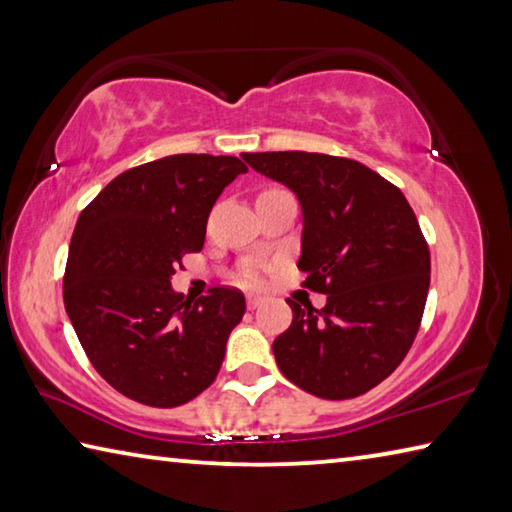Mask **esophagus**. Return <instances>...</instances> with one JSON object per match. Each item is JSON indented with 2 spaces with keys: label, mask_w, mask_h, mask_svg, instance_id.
Here are the masks:
<instances>
[{
  "label": "esophagus",
  "mask_w": 512,
  "mask_h": 512,
  "mask_svg": "<svg viewBox=\"0 0 512 512\" xmlns=\"http://www.w3.org/2000/svg\"><path fill=\"white\" fill-rule=\"evenodd\" d=\"M246 305H248V309H257L259 305H262V298H259V296H248L246 298Z\"/></svg>",
  "instance_id": "1"
}]
</instances>
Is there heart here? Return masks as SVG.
I'll use <instances>...</instances> for the list:
<instances>
[{"label": "heart", "mask_w": 512, "mask_h": 512, "mask_svg": "<svg viewBox=\"0 0 512 512\" xmlns=\"http://www.w3.org/2000/svg\"><path fill=\"white\" fill-rule=\"evenodd\" d=\"M266 192H275V189H266ZM262 192V194H266ZM237 282L244 284V287H257V284L264 282V266L257 262H248L237 271Z\"/></svg>", "instance_id": "b5f03b06"}]
</instances>
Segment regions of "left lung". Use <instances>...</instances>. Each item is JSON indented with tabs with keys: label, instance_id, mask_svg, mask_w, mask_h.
<instances>
[{
	"label": "left lung",
	"instance_id": "obj_1",
	"mask_svg": "<svg viewBox=\"0 0 512 512\" xmlns=\"http://www.w3.org/2000/svg\"><path fill=\"white\" fill-rule=\"evenodd\" d=\"M302 207L305 287L323 309L287 300L293 320L273 341L282 375L323 400L368 393L400 366L420 329L431 257L409 201L366 164L325 153H244Z\"/></svg>",
	"mask_w": 512,
	"mask_h": 512
}]
</instances>
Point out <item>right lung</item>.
<instances>
[{"mask_svg":"<svg viewBox=\"0 0 512 512\" xmlns=\"http://www.w3.org/2000/svg\"><path fill=\"white\" fill-rule=\"evenodd\" d=\"M246 171L235 155H167L119 173L81 212L63 300L94 370L121 395L171 409L219 375L244 293L189 300L171 275L203 248L212 205Z\"/></svg>","mask_w":512,"mask_h":512,"instance_id":"add662e5","label":"right lung"}]
</instances>
